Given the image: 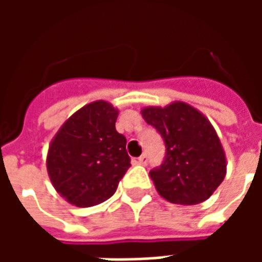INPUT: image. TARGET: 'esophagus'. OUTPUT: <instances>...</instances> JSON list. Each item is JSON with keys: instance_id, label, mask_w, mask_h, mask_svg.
I'll use <instances>...</instances> for the list:
<instances>
[{"instance_id": "1", "label": "esophagus", "mask_w": 262, "mask_h": 262, "mask_svg": "<svg viewBox=\"0 0 262 262\" xmlns=\"http://www.w3.org/2000/svg\"><path fill=\"white\" fill-rule=\"evenodd\" d=\"M147 161H148V159L146 154H143V156H140V157L137 159V163H139L140 165H146L147 164Z\"/></svg>"}]
</instances>
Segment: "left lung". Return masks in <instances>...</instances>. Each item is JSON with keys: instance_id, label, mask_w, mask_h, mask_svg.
<instances>
[{"instance_id": "1", "label": "left lung", "mask_w": 262, "mask_h": 262, "mask_svg": "<svg viewBox=\"0 0 262 262\" xmlns=\"http://www.w3.org/2000/svg\"><path fill=\"white\" fill-rule=\"evenodd\" d=\"M165 143V159L150 171L157 192L171 203L206 201L226 177V154L214 127L198 109L181 101L142 109Z\"/></svg>"}]
</instances>
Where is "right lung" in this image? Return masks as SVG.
Wrapping results in <instances>:
<instances>
[{"mask_svg": "<svg viewBox=\"0 0 262 262\" xmlns=\"http://www.w3.org/2000/svg\"><path fill=\"white\" fill-rule=\"evenodd\" d=\"M118 115L106 101L88 103L66 120L49 146L50 181L74 206L105 202L130 167L126 137L115 127Z\"/></svg>", "mask_w": 262, "mask_h": 262, "instance_id": "obj_1", "label": "right lung"}]
</instances>
